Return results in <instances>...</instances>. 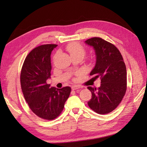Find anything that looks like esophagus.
<instances>
[{"label": "esophagus", "instance_id": "1", "mask_svg": "<svg viewBox=\"0 0 147 147\" xmlns=\"http://www.w3.org/2000/svg\"><path fill=\"white\" fill-rule=\"evenodd\" d=\"M80 88H81V87L80 86H78V85H73V86H72V87H71V88H72V90H73L80 89Z\"/></svg>", "mask_w": 147, "mask_h": 147}]
</instances>
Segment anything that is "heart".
Instances as JSON below:
<instances>
[{
  "label": "heart",
  "instance_id": "b5f03b06",
  "mask_svg": "<svg viewBox=\"0 0 147 147\" xmlns=\"http://www.w3.org/2000/svg\"><path fill=\"white\" fill-rule=\"evenodd\" d=\"M66 51L69 53L71 57L74 56H81L83 57L86 54V50L84 47L78 42H73L68 44L65 47Z\"/></svg>",
  "mask_w": 147,
  "mask_h": 147
}]
</instances>
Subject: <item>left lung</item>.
<instances>
[{
    "label": "left lung",
    "instance_id": "obj_1",
    "mask_svg": "<svg viewBox=\"0 0 147 147\" xmlns=\"http://www.w3.org/2000/svg\"><path fill=\"white\" fill-rule=\"evenodd\" d=\"M85 43L95 51L96 63L90 75L100 77L98 88L88 86L92 98L90 108L99 114L110 113L123 100L127 89V73L123 56L112 43L99 37L88 39Z\"/></svg>",
    "mask_w": 147,
    "mask_h": 147
}]
</instances>
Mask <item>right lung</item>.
Masks as SVG:
<instances>
[{
  "instance_id": "add662e5",
  "label": "right lung",
  "mask_w": 147,
  "mask_h": 147,
  "mask_svg": "<svg viewBox=\"0 0 147 147\" xmlns=\"http://www.w3.org/2000/svg\"><path fill=\"white\" fill-rule=\"evenodd\" d=\"M57 45H42L33 49L22 66L20 82L24 97L37 116L46 120L57 118L63 111L71 88L51 87L47 80L51 78V55Z\"/></svg>"
}]
</instances>
